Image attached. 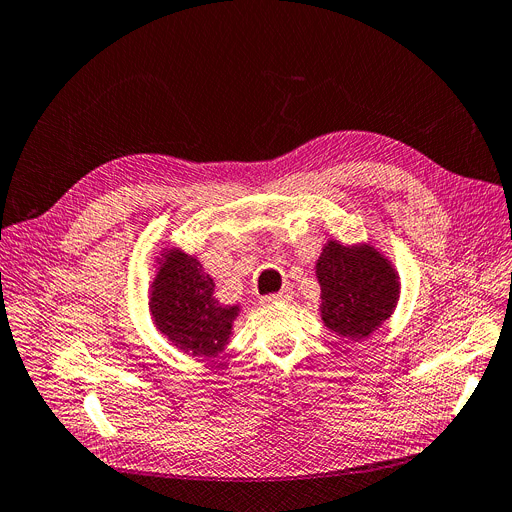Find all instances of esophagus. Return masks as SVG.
<instances>
[{"mask_svg": "<svg viewBox=\"0 0 512 512\" xmlns=\"http://www.w3.org/2000/svg\"><path fill=\"white\" fill-rule=\"evenodd\" d=\"M288 300H292V292L288 288L278 292V294H267V296L261 298L263 304H278V302H288Z\"/></svg>", "mask_w": 512, "mask_h": 512, "instance_id": "esophagus-1", "label": "esophagus"}]
</instances>
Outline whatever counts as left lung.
Instances as JSON below:
<instances>
[{"instance_id":"8db88e82","label":"left lung","mask_w":512,"mask_h":512,"mask_svg":"<svg viewBox=\"0 0 512 512\" xmlns=\"http://www.w3.org/2000/svg\"><path fill=\"white\" fill-rule=\"evenodd\" d=\"M321 315L325 325L344 337H366L393 311L397 280L393 267L370 247L348 249L329 243L317 263Z\"/></svg>"}]
</instances>
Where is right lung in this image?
<instances>
[{
	"instance_id": "right-lung-1",
	"label": "right lung",
	"mask_w": 512,
	"mask_h": 512,
	"mask_svg": "<svg viewBox=\"0 0 512 512\" xmlns=\"http://www.w3.org/2000/svg\"><path fill=\"white\" fill-rule=\"evenodd\" d=\"M152 288L154 323L181 350L214 356L224 348L238 306H224L214 298V280L197 259L168 253Z\"/></svg>"
}]
</instances>
